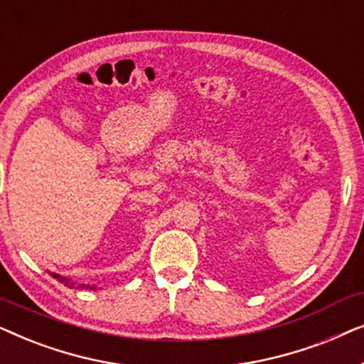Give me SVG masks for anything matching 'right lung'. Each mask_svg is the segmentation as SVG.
I'll use <instances>...</instances> for the list:
<instances>
[{
	"label": "right lung",
	"instance_id": "add662e5",
	"mask_svg": "<svg viewBox=\"0 0 364 364\" xmlns=\"http://www.w3.org/2000/svg\"><path fill=\"white\" fill-rule=\"evenodd\" d=\"M51 277L56 278L59 283H63V285L68 288H79V290H96L97 288L96 285H89V283H79V285H76V282L69 280V278L63 277V275H58V273H51Z\"/></svg>",
	"mask_w": 364,
	"mask_h": 364
}]
</instances>
